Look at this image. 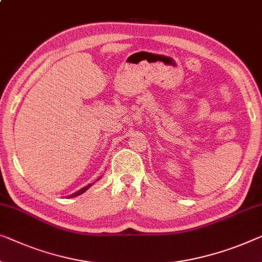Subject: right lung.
<instances>
[{
	"label": "right lung",
	"mask_w": 262,
	"mask_h": 262,
	"mask_svg": "<svg viewBox=\"0 0 262 262\" xmlns=\"http://www.w3.org/2000/svg\"><path fill=\"white\" fill-rule=\"evenodd\" d=\"M100 179H101V178L97 179L96 181H99ZM92 185H93V183H89V185H87L85 187H83V188H81L80 190H77V192H75L74 194H72V195H68V198H75V196H79V195L83 194V193L85 192V190H88V189H89V187H92Z\"/></svg>",
	"instance_id": "obj_1"
}]
</instances>
